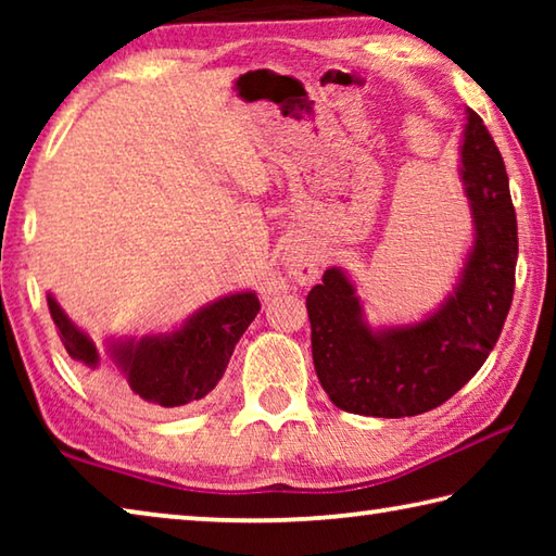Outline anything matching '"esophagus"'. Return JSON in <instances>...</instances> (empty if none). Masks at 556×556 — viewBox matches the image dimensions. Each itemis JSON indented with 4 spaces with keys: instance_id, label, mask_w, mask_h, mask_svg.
Returning a JSON list of instances; mask_svg holds the SVG:
<instances>
[{
    "instance_id": "obj_1",
    "label": "esophagus",
    "mask_w": 556,
    "mask_h": 556,
    "mask_svg": "<svg viewBox=\"0 0 556 556\" xmlns=\"http://www.w3.org/2000/svg\"><path fill=\"white\" fill-rule=\"evenodd\" d=\"M285 267L296 285H314L318 277V252L306 240H291L285 248ZM265 294H271V287L265 289Z\"/></svg>"
}]
</instances>
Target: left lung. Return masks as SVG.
Returning <instances> with one entry per match:
<instances>
[{
  "label": "left lung",
  "mask_w": 556,
  "mask_h": 556,
  "mask_svg": "<svg viewBox=\"0 0 556 556\" xmlns=\"http://www.w3.org/2000/svg\"><path fill=\"white\" fill-rule=\"evenodd\" d=\"M458 176L473 240L454 287L419 321L370 326L343 267L326 269L308 291L314 368L338 409L384 419L434 409L481 370L497 343L513 304L517 220L503 156L470 108Z\"/></svg>",
  "instance_id": "left-lung-1"
}]
</instances>
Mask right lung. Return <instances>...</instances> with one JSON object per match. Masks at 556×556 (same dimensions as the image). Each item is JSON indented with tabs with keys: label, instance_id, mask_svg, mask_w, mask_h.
<instances>
[{
	"label": "right lung",
	"instance_id": "obj_1",
	"mask_svg": "<svg viewBox=\"0 0 556 556\" xmlns=\"http://www.w3.org/2000/svg\"><path fill=\"white\" fill-rule=\"evenodd\" d=\"M51 318L65 351L83 368L105 382L104 368L110 367L123 384L110 383L112 390L127 400L147 407L172 409L188 402L203 400L220 382L240 336L260 314L255 291H232L186 318L181 326L147 336L108 338L105 353L98 351L92 338L63 312L51 291Z\"/></svg>",
	"mask_w": 556,
	"mask_h": 556
}]
</instances>
